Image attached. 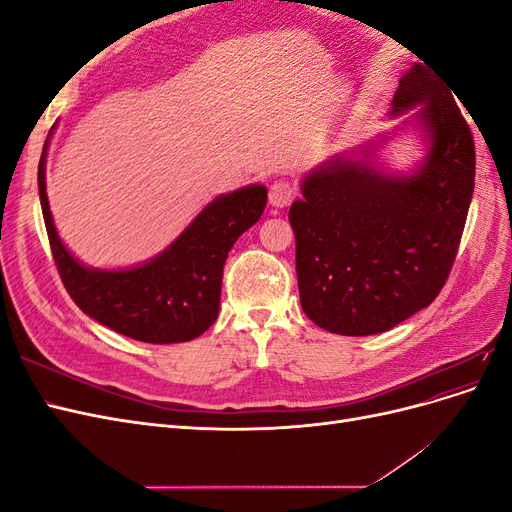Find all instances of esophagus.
Listing matches in <instances>:
<instances>
[{"instance_id": "34e87169", "label": "esophagus", "mask_w": 512, "mask_h": 512, "mask_svg": "<svg viewBox=\"0 0 512 512\" xmlns=\"http://www.w3.org/2000/svg\"><path fill=\"white\" fill-rule=\"evenodd\" d=\"M294 198V185L290 181H275L269 188V203L277 209H282L290 205V200Z\"/></svg>"}]
</instances>
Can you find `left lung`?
Listing matches in <instances>:
<instances>
[{
  "instance_id": "1",
  "label": "left lung",
  "mask_w": 512,
  "mask_h": 512,
  "mask_svg": "<svg viewBox=\"0 0 512 512\" xmlns=\"http://www.w3.org/2000/svg\"><path fill=\"white\" fill-rule=\"evenodd\" d=\"M412 108L399 130L418 128L427 153L410 173L374 160L380 136L309 170L290 207L301 307L329 333L389 331L436 299L451 273L474 192L472 132L421 64L399 79L391 117Z\"/></svg>"
}]
</instances>
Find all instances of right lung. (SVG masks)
I'll use <instances>...</instances> for the list:
<instances>
[{
  "label": "right lung",
  "mask_w": 512,
  "mask_h": 512,
  "mask_svg": "<svg viewBox=\"0 0 512 512\" xmlns=\"http://www.w3.org/2000/svg\"><path fill=\"white\" fill-rule=\"evenodd\" d=\"M51 134L38 164L40 205L57 271L74 303L89 318L138 342L179 344L203 335L220 312L228 252L267 207L265 185L213 198L164 252L143 265L91 269L70 254L53 222L44 175Z\"/></svg>",
  "instance_id": "1"
}]
</instances>
